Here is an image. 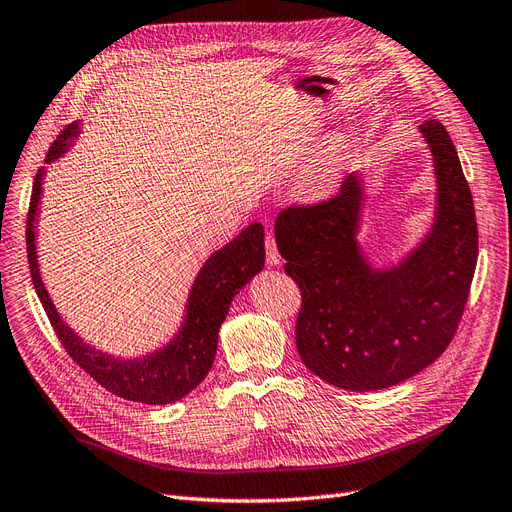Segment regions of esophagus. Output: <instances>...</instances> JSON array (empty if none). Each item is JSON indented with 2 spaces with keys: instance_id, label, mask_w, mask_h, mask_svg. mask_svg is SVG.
Here are the masks:
<instances>
[{
  "instance_id": "1",
  "label": "esophagus",
  "mask_w": 512,
  "mask_h": 512,
  "mask_svg": "<svg viewBox=\"0 0 512 512\" xmlns=\"http://www.w3.org/2000/svg\"><path fill=\"white\" fill-rule=\"evenodd\" d=\"M266 259H268L270 266H278V263H280V253L276 249V240H274L272 234L266 236Z\"/></svg>"
}]
</instances>
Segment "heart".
<instances>
[{"label": "heart", "mask_w": 512, "mask_h": 512, "mask_svg": "<svg viewBox=\"0 0 512 512\" xmlns=\"http://www.w3.org/2000/svg\"><path fill=\"white\" fill-rule=\"evenodd\" d=\"M339 168H342V147H339V143H333L301 170L297 181L299 192L308 198L323 196L337 181Z\"/></svg>", "instance_id": "obj_1"}]
</instances>
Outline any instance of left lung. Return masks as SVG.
<instances>
[{
    "label": "left lung",
    "instance_id": "left-lung-1",
    "mask_svg": "<svg viewBox=\"0 0 512 512\" xmlns=\"http://www.w3.org/2000/svg\"><path fill=\"white\" fill-rule=\"evenodd\" d=\"M432 151L437 206L430 232L396 266L375 268L358 244L365 181L289 206L276 219L278 253L301 291L295 325L304 365L335 388L367 392L426 369L456 335L479 255L470 187L441 122L420 126Z\"/></svg>",
    "mask_w": 512,
    "mask_h": 512
}]
</instances>
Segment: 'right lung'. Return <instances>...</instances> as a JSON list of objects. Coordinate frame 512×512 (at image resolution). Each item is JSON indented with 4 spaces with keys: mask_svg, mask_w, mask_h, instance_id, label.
I'll return each mask as SVG.
<instances>
[{
    "mask_svg": "<svg viewBox=\"0 0 512 512\" xmlns=\"http://www.w3.org/2000/svg\"><path fill=\"white\" fill-rule=\"evenodd\" d=\"M78 135V122L69 124L50 145L46 164L67 154V149ZM44 175L46 166L37 170L33 181L27 215V257L35 293L42 301L56 337L61 339L67 354L92 380H97L105 390L122 396L126 401L168 405L183 399L213 367L219 327L227 316V310H230L232 299L246 282H251V278L263 270V261H266L263 225L251 223L244 227L232 242L221 246L204 261L192 289H189L181 329L166 346L145 356L120 358L86 344L61 318L44 287L35 249V219L37 211H40Z\"/></svg>",
    "mask_w": 512,
    "mask_h": 512,
    "instance_id": "add662e5",
    "label": "right lung"
}]
</instances>
